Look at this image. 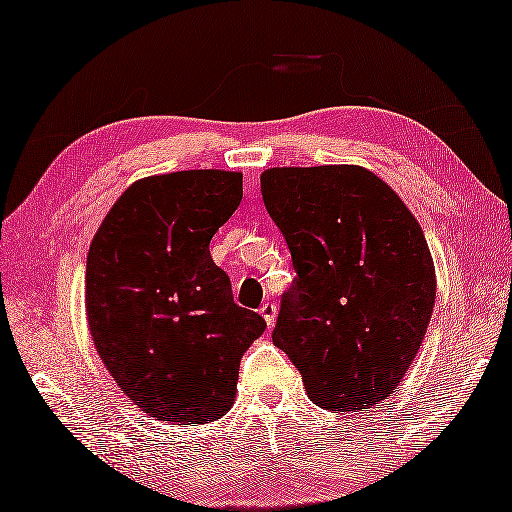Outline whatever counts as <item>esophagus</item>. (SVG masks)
<instances>
[{
    "label": "esophagus",
    "mask_w": 512,
    "mask_h": 512,
    "mask_svg": "<svg viewBox=\"0 0 512 512\" xmlns=\"http://www.w3.org/2000/svg\"><path fill=\"white\" fill-rule=\"evenodd\" d=\"M259 313L264 315V320H266L268 327H273V324H275V318H277V306H275L273 302H264V304H262V309H259Z\"/></svg>",
    "instance_id": "34e87169"
}]
</instances>
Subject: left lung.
Segmentation results:
<instances>
[{"label": "left lung", "instance_id": "obj_1", "mask_svg": "<svg viewBox=\"0 0 512 512\" xmlns=\"http://www.w3.org/2000/svg\"><path fill=\"white\" fill-rule=\"evenodd\" d=\"M268 215L291 250L273 345L329 412H365L398 389L432 318L436 277L418 221L358 165L273 167Z\"/></svg>", "mask_w": 512, "mask_h": 512}]
</instances>
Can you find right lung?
Listing matches in <instances>:
<instances>
[{
  "label": "right lung",
  "instance_id": "1",
  "mask_svg": "<svg viewBox=\"0 0 512 512\" xmlns=\"http://www.w3.org/2000/svg\"><path fill=\"white\" fill-rule=\"evenodd\" d=\"M241 174L172 172L136 181L87 257V320L129 401L176 425L224 416L239 360L266 322L232 300L210 239L241 201Z\"/></svg>",
  "mask_w": 512,
  "mask_h": 512
}]
</instances>
